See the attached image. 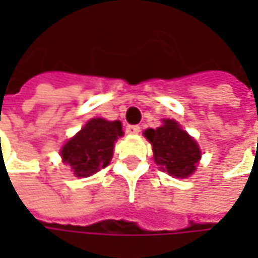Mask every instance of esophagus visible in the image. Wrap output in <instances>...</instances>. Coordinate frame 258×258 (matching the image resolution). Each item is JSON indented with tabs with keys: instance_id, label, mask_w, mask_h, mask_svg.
I'll use <instances>...</instances> for the list:
<instances>
[{
	"instance_id": "obj_1",
	"label": "esophagus",
	"mask_w": 258,
	"mask_h": 258,
	"mask_svg": "<svg viewBox=\"0 0 258 258\" xmlns=\"http://www.w3.org/2000/svg\"><path fill=\"white\" fill-rule=\"evenodd\" d=\"M141 132V126L139 124H127L126 126V134H139Z\"/></svg>"
}]
</instances>
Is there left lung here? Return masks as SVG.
<instances>
[{
	"instance_id": "1",
	"label": "left lung",
	"mask_w": 258,
	"mask_h": 258,
	"mask_svg": "<svg viewBox=\"0 0 258 258\" xmlns=\"http://www.w3.org/2000/svg\"><path fill=\"white\" fill-rule=\"evenodd\" d=\"M145 136L152 144L154 159L161 169L176 178H186L195 171L201 151L175 120L166 119L161 127L145 131Z\"/></svg>"
}]
</instances>
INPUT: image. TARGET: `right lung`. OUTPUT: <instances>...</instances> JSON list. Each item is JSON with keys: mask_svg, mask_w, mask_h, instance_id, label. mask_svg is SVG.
<instances>
[{"mask_svg": "<svg viewBox=\"0 0 258 258\" xmlns=\"http://www.w3.org/2000/svg\"><path fill=\"white\" fill-rule=\"evenodd\" d=\"M122 135L119 120L107 122L100 117L92 119L63 146L61 158L72 166L76 176H90L109 165L114 142Z\"/></svg>", "mask_w": 258, "mask_h": 258, "instance_id": "obj_1", "label": "right lung"}]
</instances>
